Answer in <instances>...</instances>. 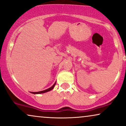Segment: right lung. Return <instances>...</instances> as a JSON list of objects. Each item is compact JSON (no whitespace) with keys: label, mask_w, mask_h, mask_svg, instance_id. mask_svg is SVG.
<instances>
[{"label":"right lung","mask_w":126,"mask_h":126,"mask_svg":"<svg viewBox=\"0 0 126 126\" xmlns=\"http://www.w3.org/2000/svg\"><path fill=\"white\" fill-rule=\"evenodd\" d=\"M55 83H56V82H55V83H54V84L53 85H52V86L51 87V88H48V89H46V90H44V91H40V92H32V94H43V93L47 92L50 91H51V90H52V89H53V88H54V86H55Z\"/></svg>","instance_id":"right-lung-1"}]
</instances>
